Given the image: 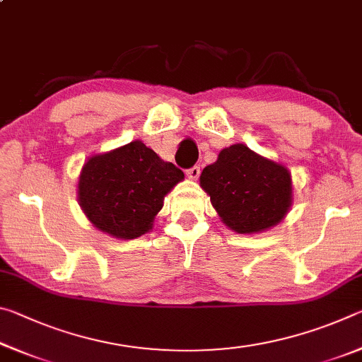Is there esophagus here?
<instances>
[{
  "instance_id": "esophagus-1",
  "label": "esophagus",
  "mask_w": 362,
  "mask_h": 362,
  "mask_svg": "<svg viewBox=\"0 0 362 362\" xmlns=\"http://www.w3.org/2000/svg\"><path fill=\"white\" fill-rule=\"evenodd\" d=\"M199 173H201L199 166H193V168L187 169V175L189 177V179H193V180L198 179V177H199Z\"/></svg>"
}]
</instances>
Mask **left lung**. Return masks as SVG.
I'll return each mask as SVG.
<instances>
[{
	"instance_id": "left-lung-1",
	"label": "left lung",
	"mask_w": 362,
	"mask_h": 362,
	"mask_svg": "<svg viewBox=\"0 0 362 362\" xmlns=\"http://www.w3.org/2000/svg\"><path fill=\"white\" fill-rule=\"evenodd\" d=\"M199 182L222 222L238 233L274 226L292 203L289 170L243 144L220 151L217 161L203 169Z\"/></svg>"
}]
</instances>
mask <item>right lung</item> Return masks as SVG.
<instances>
[{
	"label": "right lung",
	"mask_w": 362,
	"mask_h": 362,
	"mask_svg": "<svg viewBox=\"0 0 362 362\" xmlns=\"http://www.w3.org/2000/svg\"><path fill=\"white\" fill-rule=\"evenodd\" d=\"M180 180L179 168L134 140L84 164L78 183L79 206L99 230L134 240L151 228L164 196Z\"/></svg>",
	"instance_id": "1"
}]
</instances>
